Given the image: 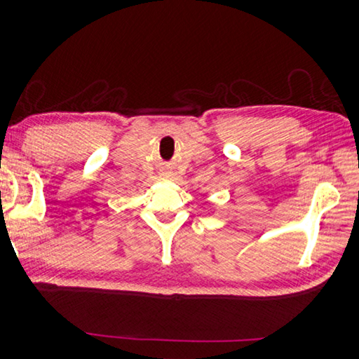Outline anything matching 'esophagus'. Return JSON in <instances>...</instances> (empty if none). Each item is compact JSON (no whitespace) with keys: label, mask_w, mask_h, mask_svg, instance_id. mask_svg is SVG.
I'll use <instances>...</instances> for the list:
<instances>
[{"label":"esophagus","mask_w":359,"mask_h":359,"mask_svg":"<svg viewBox=\"0 0 359 359\" xmlns=\"http://www.w3.org/2000/svg\"><path fill=\"white\" fill-rule=\"evenodd\" d=\"M163 175H166V177H169V174H168V172H165V174H163Z\"/></svg>","instance_id":"obj_1"}]
</instances>
